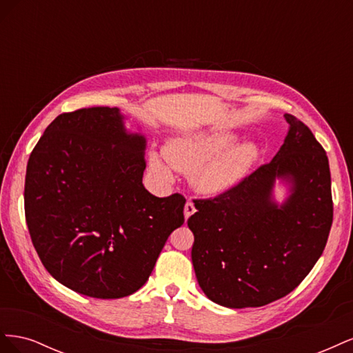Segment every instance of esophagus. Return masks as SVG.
Returning a JSON list of instances; mask_svg holds the SVG:
<instances>
[{
	"label": "esophagus",
	"instance_id": "obj_1",
	"mask_svg": "<svg viewBox=\"0 0 353 353\" xmlns=\"http://www.w3.org/2000/svg\"><path fill=\"white\" fill-rule=\"evenodd\" d=\"M194 212H196V206H194V203L191 201V200H187L185 206H184V216H185V219H188L191 215H193Z\"/></svg>",
	"mask_w": 353,
	"mask_h": 353
}]
</instances>
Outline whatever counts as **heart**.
Here are the masks:
<instances>
[{
    "mask_svg": "<svg viewBox=\"0 0 353 353\" xmlns=\"http://www.w3.org/2000/svg\"><path fill=\"white\" fill-rule=\"evenodd\" d=\"M236 137L227 132H205L178 138L165 156L152 153L148 163L154 175L172 179V168L193 174L194 185L206 194H219L237 185L258 159L250 143L234 145Z\"/></svg>",
    "mask_w": 353,
    "mask_h": 353,
    "instance_id": "b5f03b06",
    "label": "heart"
}]
</instances>
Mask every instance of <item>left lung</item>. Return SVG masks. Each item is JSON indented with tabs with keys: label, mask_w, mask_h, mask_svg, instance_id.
I'll list each match as a JSON object with an SVG mask.
<instances>
[{
	"label": "left lung",
	"mask_w": 353,
	"mask_h": 353,
	"mask_svg": "<svg viewBox=\"0 0 353 353\" xmlns=\"http://www.w3.org/2000/svg\"><path fill=\"white\" fill-rule=\"evenodd\" d=\"M284 117L290 130L270 163L216 197L193 200L191 261L201 290L218 305L279 301L303 281L327 244L333 223L328 157L302 121ZM276 177L292 183L281 207L272 201Z\"/></svg>",
	"instance_id": "1"
}]
</instances>
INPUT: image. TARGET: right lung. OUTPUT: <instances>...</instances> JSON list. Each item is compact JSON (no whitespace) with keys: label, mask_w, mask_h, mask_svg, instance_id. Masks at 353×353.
Returning a JSON list of instances; mask_svg holds the SVG:
<instances>
[{"label":"right lung","mask_w":353,"mask_h":353,"mask_svg":"<svg viewBox=\"0 0 353 353\" xmlns=\"http://www.w3.org/2000/svg\"><path fill=\"white\" fill-rule=\"evenodd\" d=\"M144 148L119 109L88 108L59 114L32 150L28 230L42 265L70 290L97 299L135 293L184 223L183 194L160 199L144 188Z\"/></svg>","instance_id":"obj_1"}]
</instances>
